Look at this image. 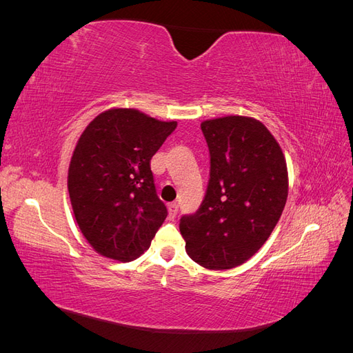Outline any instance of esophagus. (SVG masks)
I'll return each mask as SVG.
<instances>
[{"instance_id":"34e87169","label":"esophagus","mask_w":353,"mask_h":353,"mask_svg":"<svg viewBox=\"0 0 353 353\" xmlns=\"http://www.w3.org/2000/svg\"><path fill=\"white\" fill-rule=\"evenodd\" d=\"M168 212H169V219L174 221L178 215V205H176V203H170V205L168 206Z\"/></svg>"}]
</instances>
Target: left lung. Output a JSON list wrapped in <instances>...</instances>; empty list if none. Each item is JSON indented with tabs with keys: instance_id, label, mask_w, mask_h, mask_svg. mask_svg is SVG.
<instances>
[{
	"instance_id": "left-lung-1",
	"label": "left lung",
	"mask_w": 353,
	"mask_h": 353,
	"mask_svg": "<svg viewBox=\"0 0 353 353\" xmlns=\"http://www.w3.org/2000/svg\"><path fill=\"white\" fill-rule=\"evenodd\" d=\"M210 172L196 213L179 219L185 250L208 270L244 263L268 240L288 194L287 165L266 126L245 116L201 122Z\"/></svg>"
}]
</instances>
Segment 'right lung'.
I'll list each match as a JSON object with an SVG mask.
<instances>
[{"instance_id":"add662e5","label":"right lung","mask_w":353,"mask_h":353,"mask_svg":"<svg viewBox=\"0 0 353 353\" xmlns=\"http://www.w3.org/2000/svg\"><path fill=\"white\" fill-rule=\"evenodd\" d=\"M175 128L135 109H110L79 137L68 175L70 203L83 237L105 258L137 259L166 219L150 160Z\"/></svg>"}]
</instances>
